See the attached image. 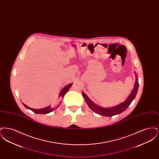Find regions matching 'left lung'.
I'll return each mask as SVG.
<instances>
[{"label": "left lung", "mask_w": 159, "mask_h": 159, "mask_svg": "<svg viewBox=\"0 0 159 159\" xmlns=\"http://www.w3.org/2000/svg\"><path fill=\"white\" fill-rule=\"evenodd\" d=\"M134 73L136 76V80H135V83L134 84V88L133 89V91H132V92L129 95V96L124 102H121L117 106L112 107L104 108V107H100V106L97 105L96 104H95L83 92L82 95H83V98L84 99L86 104L93 112H95L97 114H98L101 116H107V117H111L114 115L121 113L122 112H123L125 110H126L128 108V107L130 106V104H131L132 101L135 98L137 92L138 90L139 83L138 81V76H137L135 71L134 72Z\"/></svg>", "instance_id": "8db88e82"}]
</instances>
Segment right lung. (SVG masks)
I'll return each instance as SVG.
<instances>
[{
    "label": "right lung",
    "instance_id": "right-lung-1",
    "mask_svg": "<svg viewBox=\"0 0 159 159\" xmlns=\"http://www.w3.org/2000/svg\"><path fill=\"white\" fill-rule=\"evenodd\" d=\"M72 84H73V83H70V84H68L67 85H66L62 90H61L60 93L59 94V97H61L63 98L64 97L65 94L68 92L69 89L71 88ZM23 104L26 108H27L29 110H30L32 111H33L34 113L36 114H46L52 112L53 110H55L56 108H57V107H56V108H52L51 106H48L46 107H45V108H40V109H34V108H30V107L26 106L24 103H23ZM60 105V104H59L57 107H58Z\"/></svg>",
    "mask_w": 159,
    "mask_h": 159
}]
</instances>
